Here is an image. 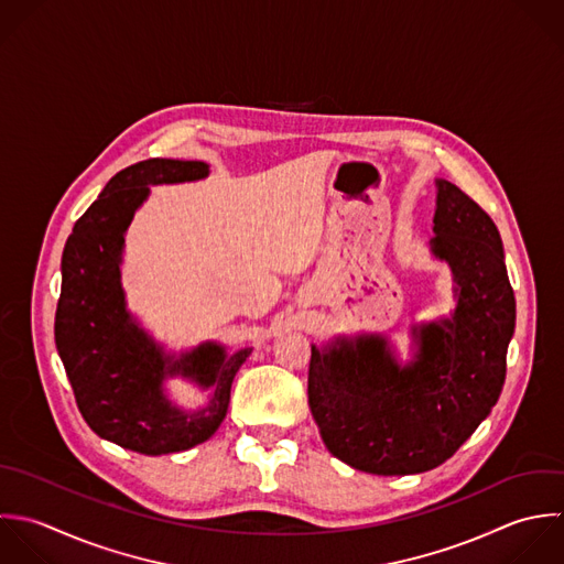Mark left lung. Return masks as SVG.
I'll use <instances>...</instances> for the list:
<instances>
[{
	"label": "left lung",
	"mask_w": 564,
	"mask_h": 564,
	"mask_svg": "<svg viewBox=\"0 0 564 564\" xmlns=\"http://www.w3.org/2000/svg\"><path fill=\"white\" fill-rule=\"evenodd\" d=\"M433 252L457 283L451 321L420 329L417 360L400 369L384 338L312 347L307 398L329 453L369 475L442 466L497 404L517 301L501 235L459 186L437 182Z\"/></svg>",
	"instance_id": "8db88e82"
}]
</instances>
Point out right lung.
<instances>
[{"mask_svg":"<svg viewBox=\"0 0 564 564\" xmlns=\"http://www.w3.org/2000/svg\"><path fill=\"white\" fill-rule=\"evenodd\" d=\"M199 160L151 158L118 171L76 219L61 259L54 340L76 406L102 440L142 455H169L206 442L224 422L235 373L250 347L232 356L217 345L171 360L131 321L120 288V252L149 184L199 180ZM193 377L214 395L206 410L182 414L161 391L166 375Z\"/></svg>","mask_w":564,"mask_h":564,"instance_id":"right-lung-1","label":"right lung"}]
</instances>
